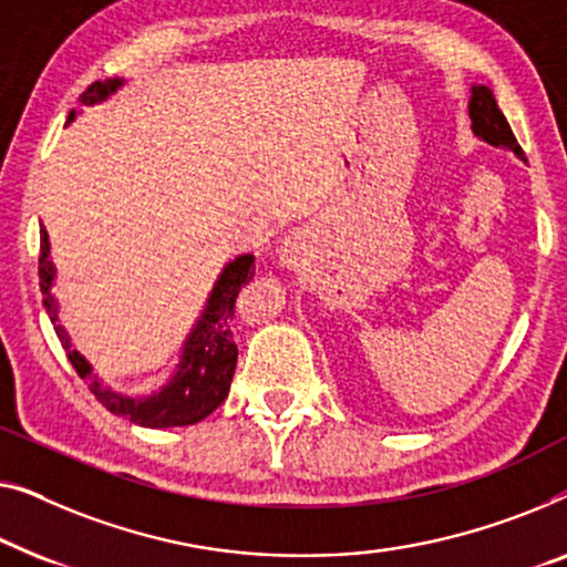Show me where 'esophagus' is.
I'll list each match as a JSON object with an SVG mask.
<instances>
[{
    "label": "esophagus",
    "instance_id": "34e87169",
    "mask_svg": "<svg viewBox=\"0 0 567 567\" xmlns=\"http://www.w3.org/2000/svg\"><path fill=\"white\" fill-rule=\"evenodd\" d=\"M285 251H287V254H292V246H290V249H285Z\"/></svg>",
    "mask_w": 567,
    "mask_h": 567
}]
</instances>
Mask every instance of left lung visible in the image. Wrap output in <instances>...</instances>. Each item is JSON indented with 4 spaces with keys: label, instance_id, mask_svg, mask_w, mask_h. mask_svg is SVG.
<instances>
[{
    "label": "left lung",
    "instance_id": "8db88e82",
    "mask_svg": "<svg viewBox=\"0 0 567 567\" xmlns=\"http://www.w3.org/2000/svg\"><path fill=\"white\" fill-rule=\"evenodd\" d=\"M470 121H473L475 135L483 141L493 143V146L512 148L516 156H524V151L516 141L512 125L498 110V102L493 97L488 86H473V97H470Z\"/></svg>",
    "mask_w": 567,
    "mask_h": 567
}]
</instances>
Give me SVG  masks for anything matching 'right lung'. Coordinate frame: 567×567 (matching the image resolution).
Masks as SVG:
<instances>
[{
  "label": "right lung",
  "instance_id": "obj_1",
  "mask_svg": "<svg viewBox=\"0 0 567 567\" xmlns=\"http://www.w3.org/2000/svg\"><path fill=\"white\" fill-rule=\"evenodd\" d=\"M121 82H94L86 86L82 94V102H97L105 100L110 92H115ZM71 121V115H69ZM38 277H41V292L45 313L51 318L55 337H59L61 347L66 349V357L71 367H74L79 378H82L94 398L113 411L115 416H123L138 426L148 429H164V426H189L203 421L205 416L218 409L226 401L230 380H234L236 370V341H234V313H236V298L246 282L254 277V257H238L236 261L223 269L218 285L207 300L205 316L195 331L189 333V341L185 344V357L174 380L166 385L162 393L146 398V401H133V398L110 393L107 388L100 385L94 378L92 367L86 364L76 349H71L66 331L59 326V316H55V300L51 295L53 282V265L48 259V236L45 228H41V257H38Z\"/></svg>",
  "mask_w": 567,
  "mask_h": 567
}]
</instances>
